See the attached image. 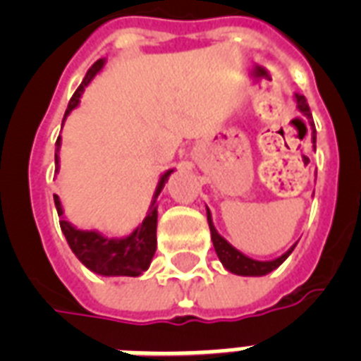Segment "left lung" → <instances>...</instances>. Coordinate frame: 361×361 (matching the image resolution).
Masks as SVG:
<instances>
[{"label":"left lung","mask_w":361,"mask_h":361,"mask_svg":"<svg viewBox=\"0 0 361 361\" xmlns=\"http://www.w3.org/2000/svg\"><path fill=\"white\" fill-rule=\"evenodd\" d=\"M294 101H296V109L302 112L305 118L309 120V125H311V142H313V149L317 146V130H314V123H313V116H311V110H309L307 99L300 95V93H294ZM206 215H208V225H209V232H212V241H214L215 252H217V257H219L221 264L225 266L231 274L236 275H243V277H262V275H268L269 271H274L281 266V264L285 262L288 255L294 251V247L296 243L285 251L281 257L274 258V260H255V258L247 257L241 251H238L236 247L231 245L225 238L221 236L217 228L214 225V219H212V212L209 208H206Z\"/></svg>","instance_id":"obj_1"}]
</instances>
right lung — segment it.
<instances>
[{"instance_id":"obj_1","label":"right lung","mask_w":361,"mask_h":361,"mask_svg":"<svg viewBox=\"0 0 361 361\" xmlns=\"http://www.w3.org/2000/svg\"><path fill=\"white\" fill-rule=\"evenodd\" d=\"M104 63H106V59H99L92 65V69L87 71V75L84 76V80H82L73 99L69 101V106L65 110L63 123L67 116L80 104L82 93L86 92L90 82L103 71ZM59 147H61V136H58V142H56V174L59 172ZM172 172H174V169L161 174L144 221L130 234L121 238L104 236L103 232L99 231L76 228L63 215V206H61L59 197L54 195V204L58 209L61 232L69 243L71 251L75 252L76 258L87 269H92L93 274L103 275V277H138L149 268L155 249H157V204L155 202H157V197L161 195L164 183L169 181Z\"/></svg>"}]
</instances>
